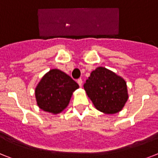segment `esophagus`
Instances as JSON below:
<instances>
[{
  "label": "esophagus",
  "instance_id": "obj_1",
  "mask_svg": "<svg viewBox=\"0 0 158 158\" xmlns=\"http://www.w3.org/2000/svg\"><path fill=\"white\" fill-rule=\"evenodd\" d=\"M77 83H79V85L80 86V87H82V85H83V80H82L81 79H78V80H77Z\"/></svg>",
  "mask_w": 158,
  "mask_h": 158
}]
</instances>
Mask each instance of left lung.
<instances>
[{"label":"left lung","mask_w":158,"mask_h":158,"mask_svg":"<svg viewBox=\"0 0 158 158\" xmlns=\"http://www.w3.org/2000/svg\"><path fill=\"white\" fill-rule=\"evenodd\" d=\"M83 87L96 109L107 114L121 111L128 98L126 82L105 67L92 71Z\"/></svg>","instance_id":"8db88e82"}]
</instances>
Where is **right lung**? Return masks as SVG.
Instances as JSON below:
<instances>
[{
  "label": "right lung",
  "mask_w": 158,
  "mask_h": 158,
  "mask_svg": "<svg viewBox=\"0 0 158 158\" xmlns=\"http://www.w3.org/2000/svg\"><path fill=\"white\" fill-rule=\"evenodd\" d=\"M79 84L63 71L53 69L46 73L35 89L38 107L45 112L58 114L68 105Z\"/></svg>",
  "instance_id": "add662e5"
}]
</instances>
